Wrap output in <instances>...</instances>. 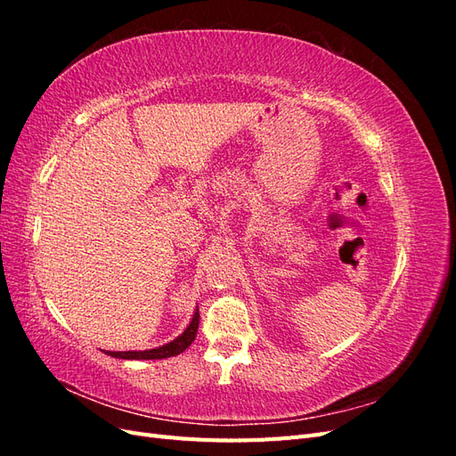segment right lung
I'll list each match as a JSON object with an SVG mask.
<instances>
[{"label": "right lung", "mask_w": 456, "mask_h": 456, "mask_svg": "<svg viewBox=\"0 0 456 456\" xmlns=\"http://www.w3.org/2000/svg\"><path fill=\"white\" fill-rule=\"evenodd\" d=\"M198 327H200V312L196 310L184 333L181 337H176L173 342L165 344V346H159L154 350H144V352H108V355L119 357V360H165V357L183 354L190 344L194 342Z\"/></svg>", "instance_id": "obj_1"}]
</instances>
